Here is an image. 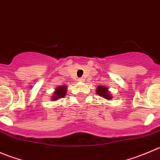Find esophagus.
Here are the masks:
<instances>
[{
  "label": "esophagus",
  "instance_id": "34e87169",
  "mask_svg": "<svg viewBox=\"0 0 160 160\" xmlns=\"http://www.w3.org/2000/svg\"><path fill=\"white\" fill-rule=\"evenodd\" d=\"M84 78H79L78 79V81H80V82H84Z\"/></svg>",
  "mask_w": 160,
  "mask_h": 160
}]
</instances>
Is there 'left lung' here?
Listing matches in <instances>:
<instances>
[{"label":"left lung","mask_w":160,"mask_h":160,"mask_svg":"<svg viewBox=\"0 0 160 160\" xmlns=\"http://www.w3.org/2000/svg\"><path fill=\"white\" fill-rule=\"evenodd\" d=\"M96 93L100 97H102L103 98L106 100H111L112 98L108 88L105 86H98L96 89Z\"/></svg>","instance_id":"8db88e82"}]
</instances>
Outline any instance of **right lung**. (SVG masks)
I'll list each match as a JSON object with an SVG mask.
<instances>
[{"label":"right lung","mask_w":160,"mask_h":160,"mask_svg":"<svg viewBox=\"0 0 160 160\" xmlns=\"http://www.w3.org/2000/svg\"><path fill=\"white\" fill-rule=\"evenodd\" d=\"M67 91V88L66 85H60L58 86L53 92V96H52V101H56L59 98H62L65 97Z\"/></svg>","instance_id":"right-lung-1"}]
</instances>
